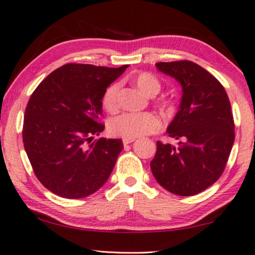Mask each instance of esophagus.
I'll list each match as a JSON object with an SVG mask.
<instances>
[{"label":"esophagus","instance_id":"obj_1","mask_svg":"<svg viewBox=\"0 0 255 255\" xmlns=\"http://www.w3.org/2000/svg\"><path fill=\"white\" fill-rule=\"evenodd\" d=\"M135 139H128V138H124L123 139V143L124 145H128V143H131V142H133Z\"/></svg>","mask_w":255,"mask_h":255}]
</instances>
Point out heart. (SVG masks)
I'll return each instance as SVG.
<instances>
[{"label":"heart","instance_id":"obj_1","mask_svg":"<svg viewBox=\"0 0 255 255\" xmlns=\"http://www.w3.org/2000/svg\"><path fill=\"white\" fill-rule=\"evenodd\" d=\"M132 82L147 97H155L161 91V83L152 73L141 72L132 77ZM120 85L112 84L102 97V105L107 112L115 113L119 107L117 94ZM161 121L153 113H124L110 121L109 131L113 135L135 139L160 130Z\"/></svg>","mask_w":255,"mask_h":255}]
</instances>
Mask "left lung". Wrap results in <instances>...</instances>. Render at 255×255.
Returning <instances> with one entry per match:
<instances>
[{"mask_svg": "<svg viewBox=\"0 0 255 255\" xmlns=\"http://www.w3.org/2000/svg\"><path fill=\"white\" fill-rule=\"evenodd\" d=\"M155 65L180 84L183 95L167 128L178 145L157 141L150 169L165 190L190 197L213 185L226 168L235 140L230 101L219 80L193 62Z\"/></svg>", "mask_w": 255, "mask_h": 255, "instance_id": "obj_1", "label": "left lung"}]
</instances>
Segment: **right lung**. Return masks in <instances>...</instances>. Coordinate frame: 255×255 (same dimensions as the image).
<instances>
[{"label":"right lung","mask_w":255,"mask_h":255,"mask_svg":"<svg viewBox=\"0 0 255 255\" xmlns=\"http://www.w3.org/2000/svg\"><path fill=\"white\" fill-rule=\"evenodd\" d=\"M128 65L107 68L70 63L42 80L29 98L23 141L33 171L46 189L66 199L105 185L123 149L121 139H94L107 87Z\"/></svg>","instance_id":"1"}]
</instances>
